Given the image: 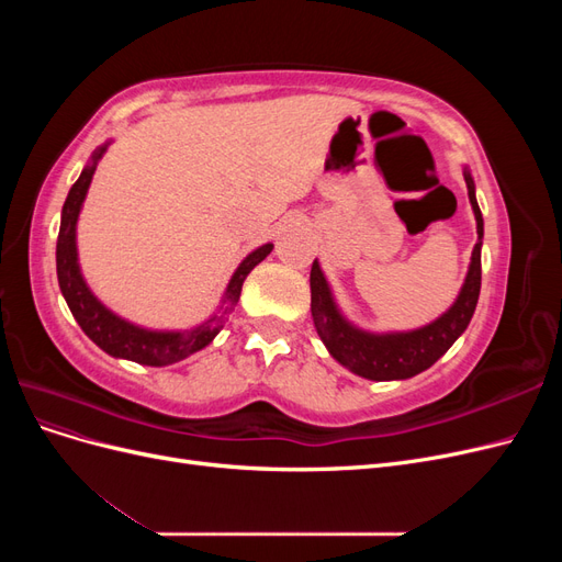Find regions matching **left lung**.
<instances>
[{
    "label": "left lung",
    "instance_id": "8db88e82",
    "mask_svg": "<svg viewBox=\"0 0 562 562\" xmlns=\"http://www.w3.org/2000/svg\"><path fill=\"white\" fill-rule=\"evenodd\" d=\"M464 180L469 190V201L475 215V232L479 244L473 246L471 265L462 291H459L452 307L431 321L429 326L407 330V333H368L356 328L347 321L335 304L333 291L323 277L318 262L314 260L310 285H312V318L318 337L330 351L337 363H342L356 375L375 382L407 380L419 375L422 370L431 368L443 356L454 339L462 335L475 312L481 295V246H483V215L475 201V184L464 168Z\"/></svg>",
    "mask_w": 562,
    "mask_h": 562
}]
</instances>
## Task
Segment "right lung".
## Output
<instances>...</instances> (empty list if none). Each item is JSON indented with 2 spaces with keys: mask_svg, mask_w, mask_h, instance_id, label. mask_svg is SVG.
<instances>
[{
  "mask_svg": "<svg viewBox=\"0 0 562 562\" xmlns=\"http://www.w3.org/2000/svg\"><path fill=\"white\" fill-rule=\"evenodd\" d=\"M110 143L100 145L93 155L91 161L83 166L81 176L77 182L70 187V194H67L63 203V215H60V232H58V244H56V269H58V283H60V293L70 307L72 316L81 326V330L87 333L93 342L103 349L105 353L114 356V359H126L135 361L143 366H171L178 363L187 356L209 347L213 342V337L223 330L227 316L234 312L236 302L241 297V285L246 277L250 274V269L255 265H260L267 255L274 248V244H265L260 248H255L248 258L236 267L234 277L229 279V285L223 297V307H220L217 314H213L209 321H203L201 326L192 330H147L135 326V323L116 316L110 312L103 302H100L91 288L87 285L81 277L79 269V258H77V220L81 203L87 199L89 184L93 180L95 166L103 159L105 149Z\"/></svg>",
  "mask_w": 562,
  "mask_h": 562,
  "instance_id": "add662e5",
  "label": "right lung"
}]
</instances>
